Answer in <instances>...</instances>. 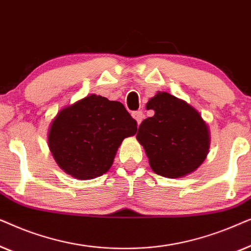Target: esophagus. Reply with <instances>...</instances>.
<instances>
[{"label": "esophagus", "mask_w": 251, "mask_h": 251, "mask_svg": "<svg viewBox=\"0 0 251 251\" xmlns=\"http://www.w3.org/2000/svg\"><path fill=\"white\" fill-rule=\"evenodd\" d=\"M132 118L136 120L137 123L140 125V122L143 121L144 119V113L142 111H136V112H132Z\"/></svg>", "instance_id": "1"}]
</instances>
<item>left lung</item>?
<instances>
[{
	"instance_id": "obj_1",
	"label": "left lung",
	"mask_w": 251,
	"mask_h": 251,
	"mask_svg": "<svg viewBox=\"0 0 251 251\" xmlns=\"http://www.w3.org/2000/svg\"><path fill=\"white\" fill-rule=\"evenodd\" d=\"M155 114L140 123L137 139L145 150L154 173L178 178L193 173L209 150V131L198 111L168 92L150 99Z\"/></svg>"
}]
</instances>
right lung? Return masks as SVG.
<instances>
[{"label": "right lung", "mask_w": 251, "mask_h": 251, "mask_svg": "<svg viewBox=\"0 0 251 251\" xmlns=\"http://www.w3.org/2000/svg\"><path fill=\"white\" fill-rule=\"evenodd\" d=\"M136 131V120L121 102L91 95L58 113L48 143L65 173L92 179L107 173L122 140Z\"/></svg>", "instance_id": "add662e5"}]
</instances>
